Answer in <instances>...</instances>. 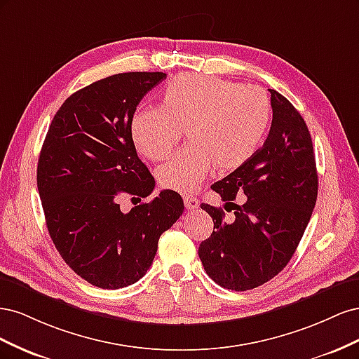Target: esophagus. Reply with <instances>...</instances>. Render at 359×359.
<instances>
[{
	"label": "esophagus",
	"instance_id": "1",
	"mask_svg": "<svg viewBox=\"0 0 359 359\" xmlns=\"http://www.w3.org/2000/svg\"><path fill=\"white\" fill-rule=\"evenodd\" d=\"M184 205H186V208H187L189 211H191V210H196V208H198L199 202H198L196 198L186 196V198H184Z\"/></svg>",
	"mask_w": 359,
	"mask_h": 359
}]
</instances>
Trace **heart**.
I'll return each instance as SVG.
<instances>
[{
	"instance_id": "heart-1",
	"label": "heart",
	"mask_w": 359,
	"mask_h": 359,
	"mask_svg": "<svg viewBox=\"0 0 359 359\" xmlns=\"http://www.w3.org/2000/svg\"><path fill=\"white\" fill-rule=\"evenodd\" d=\"M271 121V102L255 85L186 73L160 94L158 109L136 111L130 136L149 160L168 158L187 133L190 145L157 170L163 189L189 194L215 166L231 172L252 158Z\"/></svg>"
}]
</instances>
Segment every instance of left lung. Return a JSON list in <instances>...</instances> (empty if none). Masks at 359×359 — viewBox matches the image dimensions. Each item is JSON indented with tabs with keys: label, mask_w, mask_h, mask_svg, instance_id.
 Segmentation results:
<instances>
[{
	"label": "left lung",
	"mask_w": 359,
	"mask_h": 359,
	"mask_svg": "<svg viewBox=\"0 0 359 359\" xmlns=\"http://www.w3.org/2000/svg\"><path fill=\"white\" fill-rule=\"evenodd\" d=\"M273 123L262 148L211 189L233 217L202 203L214 229L199 245L202 265L217 285L250 290L283 269L304 235L318 199V172L311 136L286 97L269 90ZM236 194L248 199L233 203Z\"/></svg>",
	"instance_id": "left-lung-1"
}]
</instances>
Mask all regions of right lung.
Returning <instances> with one entry per match:
<instances>
[{
	"label": "right lung",
	"instance_id": "right-lung-1",
	"mask_svg": "<svg viewBox=\"0 0 359 359\" xmlns=\"http://www.w3.org/2000/svg\"><path fill=\"white\" fill-rule=\"evenodd\" d=\"M163 79L161 72L118 73L76 91L53 116L40 151L37 187L49 235L66 264L97 287L119 289L142 278L160 235L184 211L172 190L128 212L118 203L123 193L148 198L154 190L130 119Z\"/></svg>",
	"mask_w": 359,
	"mask_h": 359
}]
</instances>
